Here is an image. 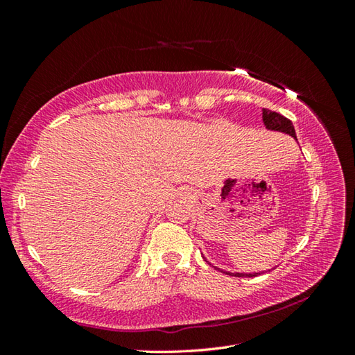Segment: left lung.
<instances>
[{"label":"left lung","mask_w":355,"mask_h":355,"mask_svg":"<svg viewBox=\"0 0 355 355\" xmlns=\"http://www.w3.org/2000/svg\"><path fill=\"white\" fill-rule=\"evenodd\" d=\"M262 120H263V125H266L267 130L270 131H277V132H284V134H288L294 140H297L296 137V131H294V126L291 123V120H288L286 117L281 116L279 112L275 111H270V110H262ZM206 259V258H205ZM209 262V261H207ZM210 263V262H209ZM216 270L223 271L225 275H230V276H238V277H254L261 273H232V271H224L221 268L215 267Z\"/></svg>","instance_id":"obj_1"}]
</instances>
